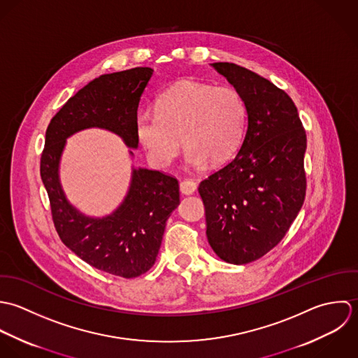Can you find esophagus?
Segmentation results:
<instances>
[{"mask_svg": "<svg viewBox=\"0 0 358 358\" xmlns=\"http://www.w3.org/2000/svg\"><path fill=\"white\" fill-rule=\"evenodd\" d=\"M180 191L182 195H192L196 191V184L192 180H184L180 184Z\"/></svg>", "mask_w": 358, "mask_h": 358, "instance_id": "1", "label": "esophagus"}]
</instances>
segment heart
<instances>
[{
	"label": "heart",
	"instance_id": "1",
	"mask_svg": "<svg viewBox=\"0 0 358 358\" xmlns=\"http://www.w3.org/2000/svg\"><path fill=\"white\" fill-rule=\"evenodd\" d=\"M246 120L245 99L235 88L184 80L157 98L155 112L137 115L136 136L157 167L171 162L184 140L185 163L196 169L208 160L220 164L231 159L242 143Z\"/></svg>",
	"mask_w": 358,
	"mask_h": 358
}]
</instances>
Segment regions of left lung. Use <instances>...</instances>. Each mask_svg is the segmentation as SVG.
<instances>
[{
    "instance_id": "8db88e82",
    "label": "left lung",
    "mask_w": 358,
    "mask_h": 358,
    "mask_svg": "<svg viewBox=\"0 0 358 358\" xmlns=\"http://www.w3.org/2000/svg\"><path fill=\"white\" fill-rule=\"evenodd\" d=\"M243 96L248 126L235 157L199 185L206 235L215 255L246 264L285 236L306 195V131L285 91L257 73L212 64Z\"/></svg>"
}]
</instances>
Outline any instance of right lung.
<instances>
[{"label":"right lung","instance_id":"right-lung-1","mask_svg":"<svg viewBox=\"0 0 358 358\" xmlns=\"http://www.w3.org/2000/svg\"><path fill=\"white\" fill-rule=\"evenodd\" d=\"M152 74L150 68H134L102 74L83 87L52 117L40 164L62 242L96 270L123 278H136L155 264L166 221L180 205L178 181L156 170L131 166L124 199L112 213L95 217L71 203L61 184L59 167L66 140L88 129L116 134L134 157L133 149L140 143L137 110Z\"/></svg>","mask_w":358,"mask_h":358}]
</instances>
